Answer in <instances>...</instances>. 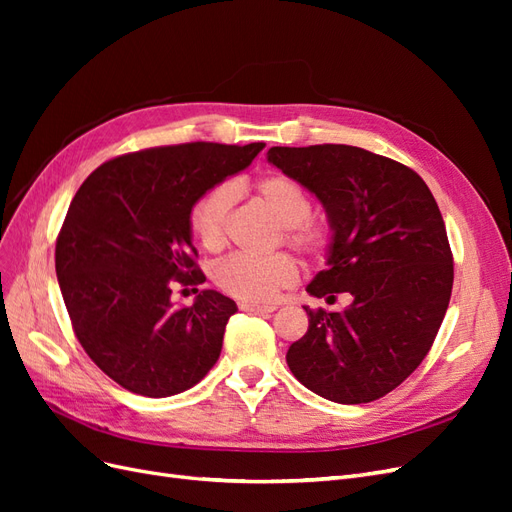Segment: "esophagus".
<instances>
[{"label":"esophagus","mask_w":512,"mask_h":512,"mask_svg":"<svg viewBox=\"0 0 512 512\" xmlns=\"http://www.w3.org/2000/svg\"><path fill=\"white\" fill-rule=\"evenodd\" d=\"M241 312H254V314H271L275 312V305H254V303H241Z\"/></svg>","instance_id":"1"}]
</instances>
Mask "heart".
Returning <instances> with one entry per match:
<instances>
[{
	"mask_svg": "<svg viewBox=\"0 0 512 512\" xmlns=\"http://www.w3.org/2000/svg\"><path fill=\"white\" fill-rule=\"evenodd\" d=\"M260 203L284 226L288 245L307 256H322L331 243L329 228L312 220V200L299 181L288 175H269L256 185ZM235 188L222 183L198 200L190 215L196 241L207 252H220L226 245L230 209ZM218 288L245 303H271L284 288L299 280V267L288 254L267 258L230 256L213 273Z\"/></svg>",
	"mask_w": 512,
	"mask_h": 512,
	"instance_id": "1",
	"label": "heart"
}]
</instances>
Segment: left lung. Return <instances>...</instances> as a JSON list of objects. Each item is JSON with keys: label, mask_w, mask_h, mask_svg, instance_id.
<instances>
[{"label": "left lung", "mask_w": 512, "mask_h": 512, "mask_svg": "<svg viewBox=\"0 0 512 512\" xmlns=\"http://www.w3.org/2000/svg\"><path fill=\"white\" fill-rule=\"evenodd\" d=\"M267 162L327 211V269L312 297L350 294L344 312L305 307L307 333L286 352L303 386L335 404H367L421 365L453 290V256L436 198L412 168L350 145L271 147Z\"/></svg>", "instance_id": "obj_1"}]
</instances>
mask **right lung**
<instances>
[{"instance_id": "add662e5", "label": "right lung", "mask_w": 512, "mask_h": 512, "mask_svg": "<svg viewBox=\"0 0 512 512\" xmlns=\"http://www.w3.org/2000/svg\"><path fill=\"white\" fill-rule=\"evenodd\" d=\"M262 149L185 143L128 153L98 166L72 198L55 247L61 297L89 359L123 389L177 395L220 359L237 303L196 290L194 305L177 309L170 294L173 282H205L194 205Z\"/></svg>"}]
</instances>
